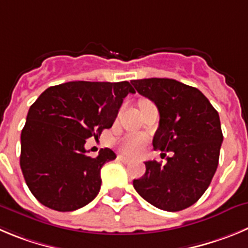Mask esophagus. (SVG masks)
Returning <instances> with one entry per match:
<instances>
[{
    "instance_id": "34e87169",
    "label": "esophagus",
    "mask_w": 248,
    "mask_h": 248,
    "mask_svg": "<svg viewBox=\"0 0 248 248\" xmlns=\"http://www.w3.org/2000/svg\"><path fill=\"white\" fill-rule=\"evenodd\" d=\"M119 159L121 161H124V163H126V164L131 163V161H132V159L128 158V156H126V155H119Z\"/></svg>"
}]
</instances>
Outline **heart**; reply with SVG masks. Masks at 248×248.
I'll use <instances>...</instances> for the list:
<instances>
[{
  "label": "heart",
  "instance_id": "b5f03b06",
  "mask_svg": "<svg viewBox=\"0 0 248 248\" xmlns=\"http://www.w3.org/2000/svg\"><path fill=\"white\" fill-rule=\"evenodd\" d=\"M120 147L127 154L136 155V154L142 152L143 147H144V140L140 136H128L121 140Z\"/></svg>",
  "mask_w": 248,
  "mask_h": 248
}]
</instances>
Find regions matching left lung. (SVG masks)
<instances>
[{
	"label": "left lung",
	"instance_id": "8db88e82",
	"mask_svg": "<svg viewBox=\"0 0 248 248\" xmlns=\"http://www.w3.org/2000/svg\"><path fill=\"white\" fill-rule=\"evenodd\" d=\"M131 83L159 110L154 149L173 152L164 165L145 161V173L133 180V187L159 209H186L202 197L218 168L223 142L218 111L201 90L175 79L148 78Z\"/></svg>",
	"mask_w": 248,
	"mask_h": 248
}]
</instances>
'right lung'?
I'll return each mask as SVG.
<instances>
[{
    "instance_id": "obj_1",
    "label": "right lung",
    "mask_w": 248,
    "mask_h": 248,
    "mask_svg": "<svg viewBox=\"0 0 248 248\" xmlns=\"http://www.w3.org/2000/svg\"><path fill=\"white\" fill-rule=\"evenodd\" d=\"M128 82H68L50 87L30 106L20 135V169L34 197L59 212L92 202L100 191V170L116 158L108 148L96 158L84 148L112 126Z\"/></svg>"
}]
</instances>
